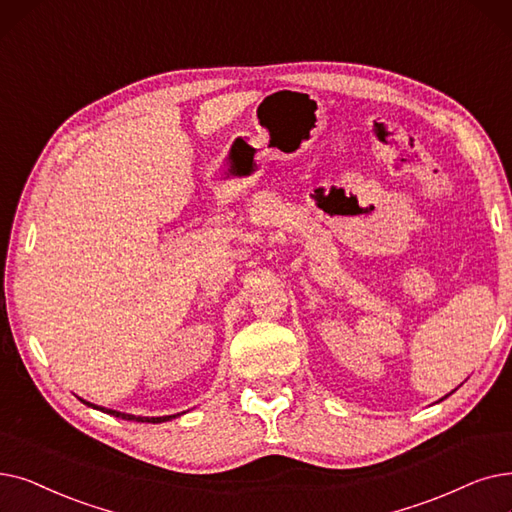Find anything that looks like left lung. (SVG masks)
<instances>
[{
    "mask_svg": "<svg viewBox=\"0 0 512 512\" xmlns=\"http://www.w3.org/2000/svg\"><path fill=\"white\" fill-rule=\"evenodd\" d=\"M448 395H450V393H448ZM448 395H446V397H448ZM441 399H443V397H441ZM441 399H439V402H441Z\"/></svg>",
    "mask_w": 512,
    "mask_h": 512,
    "instance_id": "obj_1",
    "label": "left lung"
}]
</instances>
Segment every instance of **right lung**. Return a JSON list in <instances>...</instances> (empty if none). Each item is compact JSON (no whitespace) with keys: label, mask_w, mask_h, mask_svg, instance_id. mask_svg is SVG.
<instances>
[{"label":"right lung","mask_w":512,"mask_h":512,"mask_svg":"<svg viewBox=\"0 0 512 512\" xmlns=\"http://www.w3.org/2000/svg\"><path fill=\"white\" fill-rule=\"evenodd\" d=\"M79 399H81V397H79ZM81 402H83L85 406L94 408V410H102V412H106V414H110V416L133 420V422H152V425H157V422H167V420H171V418H175V416H182V414H184V412H180V414H169V416H136V414H127V412H119V410L102 408V406H96V404H92V402H85V399H81Z\"/></svg>","instance_id":"obj_1"}]
</instances>
